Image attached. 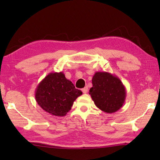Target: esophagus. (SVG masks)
Instances as JSON below:
<instances>
[{"label":"esophagus","instance_id":"obj_1","mask_svg":"<svg viewBox=\"0 0 160 160\" xmlns=\"http://www.w3.org/2000/svg\"><path fill=\"white\" fill-rule=\"evenodd\" d=\"M82 91L83 92V93H87L88 91V87H86L83 88V89H82Z\"/></svg>","mask_w":160,"mask_h":160}]
</instances>
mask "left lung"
I'll use <instances>...</instances> for the list:
<instances>
[{
  "label": "left lung",
  "mask_w": 160,
  "mask_h": 160,
  "mask_svg": "<svg viewBox=\"0 0 160 160\" xmlns=\"http://www.w3.org/2000/svg\"><path fill=\"white\" fill-rule=\"evenodd\" d=\"M92 84L89 94L100 110L113 113L123 106L127 91L120 78L105 71H98L93 75Z\"/></svg>",
  "instance_id": "1"
}]
</instances>
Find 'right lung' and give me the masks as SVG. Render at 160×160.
I'll return each mask as SVG.
<instances>
[{
  "label": "right lung",
  "mask_w": 160,
  "mask_h": 160,
  "mask_svg": "<svg viewBox=\"0 0 160 160\" xmlns=\"http://www.w3.org/2000/svg\"><path fill=\"white\" fill-rule=\"evenodd\" d=\"M82 94L62 72L50 73L37 86L35 98L44 111L55 116L66 115L73 102Z\"/></svg>",
  "instance_id": "right-lung-1"
}]
</instances>
